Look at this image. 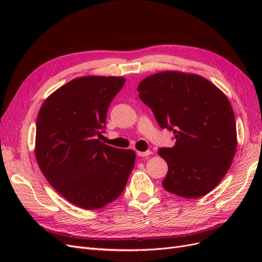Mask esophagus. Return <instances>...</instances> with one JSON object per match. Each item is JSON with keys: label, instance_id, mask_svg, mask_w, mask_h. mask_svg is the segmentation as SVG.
Masks as SVG:
<instances>
[{"label": "esophagus", "instance_id": "1", "mask_svg": "<svg viewBox=\"0 0 262 262\" xmlns=\"http://www.w3.org/2000/svg\"><path fill=\"white\" fill-rule=\"evenodd\" d=\"M137 154L140 156V157H144V158H147L150 154H152V152H150V150H146V152H137Z\"/></svg>", "mask_w": 262, "mask_h": 262}]
</instances>
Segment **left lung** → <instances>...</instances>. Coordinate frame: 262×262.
<instances>
[{"instance_id":"left-lung-1","label":"left lung","mask_w":262,"mask_h":262,"mask_svg":"<svg viewBox=\"0 0 262 262\" xmlns=\"http://www.w3.org/2000/svg\"><path fill=\"white\" fill-rule=\"evenodd\" d=\"M138 92L161 128L175 134V145L158 149L168 165L164 189L188 199L208 194L226 175L237 147L225 94L207 78L178 71L147 76Z\"/></svg>"}]
</instances>
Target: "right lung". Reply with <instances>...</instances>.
I'll list each match as a JSON object with an SVG mask.
<instances>
[{
	"label": "right lung",
	"instance_id": "obj_1",
	"mask_svg": "<svg viewBox=\"0 0 262 262\" xmlns=\"http://www.w3.org/2000/svg\"><path fill=\"white\" fill-rule=\"evenodd\" d=\"M124 82L118 76L78 77L53 92L39 110L35 146L39 167L53 189L85 210L116 200L134 167V150L98 139L110 102Z\"/></svg>",
	"mask_w": 262,
	"mask_h": 262
}]
</instances>
